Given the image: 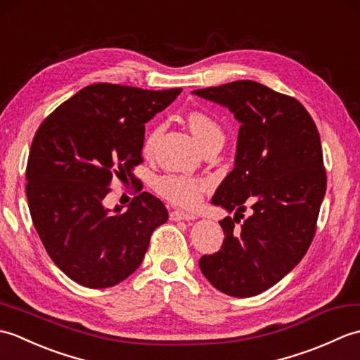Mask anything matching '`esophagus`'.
I'll return each mask as SVG.
<instances>
[{"label":"esophagus","instance_id":"obj_1","mask_svg":"<svg viewBox=\"0 0 360 360\" xmlns=\"http://www.w3.org/2000/svg\"><path fill=\"white\" fill-rule=\"evenodd\" d=\"M170 218L173 221H193V219H196V215L195 213L184 212V210H172Z\"/></svg>","mask_w":360,"mask_h":360}]
</instances>
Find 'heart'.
Instances as JSON below:
<instances>
[{"instance_id": "obj_1", "label": "heart", "mask_w": 360, "mask_h": 360, "mask_svg": "<svg viewBox=\"0 0 360 360\" xmlns=\"http://www.w3.org/2000/svg\"><path fill=\"white\" fill-rule=\"evenodd\" d=\"M187 124L190 131L193 133L196 141L201 147H207L210 143H223L224 142V129L217 119L201 111H193L187 116ZM162 133V127L151 125L145 134L143 139V151L150 153ZM158 193L164 196L173 204L182 205V207H192L201 200V195L207 187V182L201 179L186 178L179 174H164L156 179L155 184Z\"/></svg>"}]
</instances>
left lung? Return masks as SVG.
Here are the masks:
<instances>
[{"label": "left lung", "mask_w": 360, "mask_h": 360, "mask_svg": "<svg viewBox=\"0 0 360 360\" xmlns=\"http://www.w3.org/2000/svg\"><path fill=\"white\" fill-rule=\"evenodd\" d=\"M193 94L226 106L241 124L235 167L212 198L235 217L219 221L223 246L201 257V272L221 292L254 297L292 271L314 238L326 192L320 136L297 98L262 83L238 80ZM244 203L255 212L238 226Z\"/></svg>", "instance_id": "1"}]
</instances>
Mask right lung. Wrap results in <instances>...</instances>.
I'll return each instance as SVG.
<instances>
[{"mask_svg":"<svg viewBox=\"0 0 360 360\" xmlns=\"http://www.w3.org/2000/svg\"><path fill=\"white\" fill-rule=\"evenodd\" d=\"M181 91L94 83L38 127L26 167L29 212L52 262L79 285L102 289L124 281L141 266L153 231L168 219L162 201L147 192L127 212L119 205L111 212L103 200L116 176L136 182L145 124Z\"/></svg>","mask_w":360,"mask_h":360,"instance_id":"add662e5","label":"right lung"}]
</instances>
